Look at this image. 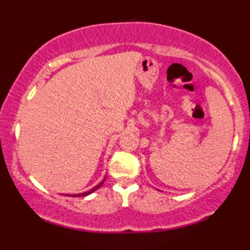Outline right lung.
Segmentation results:
<instances>
[{"instance_id": "add662e5", "label": "right lung", "mask_w": 250, "mask_h": 250, "mask_svg": "<svg viewBox=\"0 0 250 250\" xmlns=\"http://www.w3.org/2000/svg\"><path fill=\"white\" fill-rule=\"evenodd\" d=\"M103 182H104V181H102V182H101V183H100V185H97L95 188L90 189V190H89V191H87V193H83V194H77V195H71V196H73V197H77V196H79V197H80V196H85V195H89V194H91V193H93V191H95V190H96V189H99L100 187H101V186L103 185Z\"/></svg>"}]
</instances>
